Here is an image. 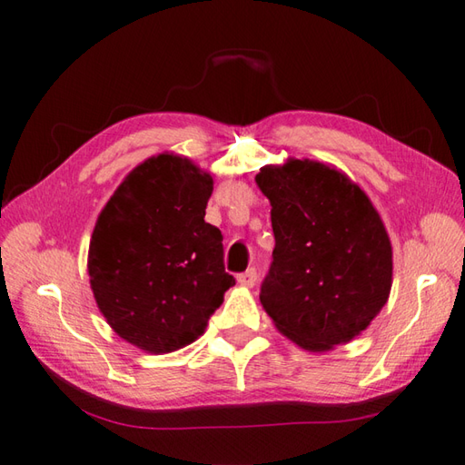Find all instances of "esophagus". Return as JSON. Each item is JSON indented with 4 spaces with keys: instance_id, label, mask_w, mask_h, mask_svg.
I'll return each instance as SVG.
<instances>
[{
    "instance_id": "34e87169",
    "label": "esophagus",
    "mask_w": 465,
    "mask_h": 465,
    "mask_svg": "<svg viewBox=\"0 0 465 465\" xmlns=\"http://www.w3.org/2000/svg\"><path fill=\"white\" fill-rule=\"evenodd\" d=\"M238 282L242 285H248V288H252V285H255V282H258V270L255 268H250L248 272H243L238 275Z\"/></svg>"
}]
</instances>
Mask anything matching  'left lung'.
I'll list each match as a JSON object with an SVG mask.
<instances>
[{"label":"left lung","instance_id":"8db88e82","mask_svg":"<svg viewBox=\"0 0 465 465\" xmlns=\"http://www.w3.org/2000/svg\"><path fill=\"white\" fill-rule=\"evenodd\" d=\"M275 248L260 288L278 330L312 351L353 340L391 290V243L378 212L338 170L308 160L265 165Z\"/></svg>","mask_w":465,"mask_h":465}]
</instances>
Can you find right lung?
Returning a JSON list of instances; mask_svg holds the SVG:
<instances>
[{
	"mask_svg": "<svg viewBox=\"0 0 465 465\" xmlns=\"http://www.w3.org/2000/svg\"><path fill=\"white\" fill-rule=\"evenodd\" d=\"M210 173L162 153L137 165L97 217L90 283L117 335L167 353L202 335L235 278L223 265V235L203 220Z\"/></svg>",
	"mask_w": 465,
	"mask_h": 465,
	"instance_id": "1",
	"label": "right lung"
}]
</instances>
